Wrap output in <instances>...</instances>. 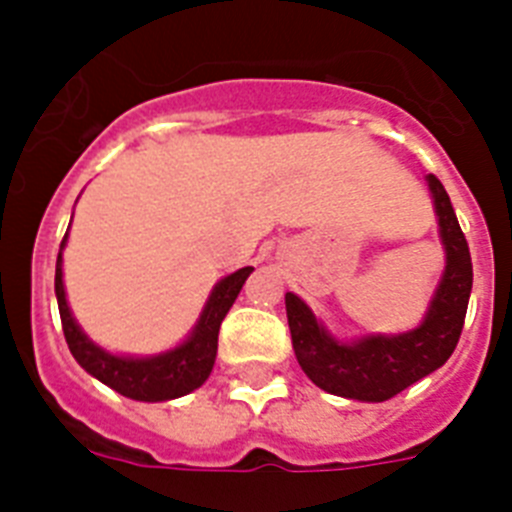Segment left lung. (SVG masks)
<instances>
[{
	"label": "left lung",
	"mask_w": 512,
	"mask_h": 512,
	"mask_svg": "<svg viewBox=\"0 0 512 512\" xmlns=\"http://www.w3.org/2000/svg\"><path fill=\"white\" fill-rule=\"evenodd\" d=\"M428 187L446 246V271L423 325L402 336H369L356 343H338L325 333L300 297L292 292L284 297L295 356L302 372L320 390L348 400L384 402L436 372L454 354L472 292V256L438 176L428 174Z\"/></svg>",
	"instance_id": "obj_1"
}]
</instances>
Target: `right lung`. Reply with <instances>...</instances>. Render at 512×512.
Listing matches in <instances>:
<instances>
[{
  "instance_id": "add662e5",
  "label": "right lung",
  "mask_w": 512,
  "mask_h": 512,
  "mask_svg": "<svg viewBox=\"0 0 512 512\" xmlns=\"http://www.w3.org/2000/svg\"><path fill=\"white\" fill-rule=\"evenodd\" d=\"M69 233L63 235L61 248L66 246ZM253 266L238 269L235 274L225 277L223 282L212 289L210 302H207L205 312H202L200 323L194 328L192 336L174 351L166 354L151 356V359H128V356H112L94 346L76 320L71 318V310L66 305V292H63V271H61V253L56 261V297H58V312H61L63 336L69 343L71 354L87 369L92 377L112 387L120 395L130 397V400L140 402H161L174 400V397L189 395L192 390L202 387L205 379L210 377L212 364L217 356V333H220V323L233 307L235 297L246 284L248 274Z\"/></svg>"
}]
</instances>
